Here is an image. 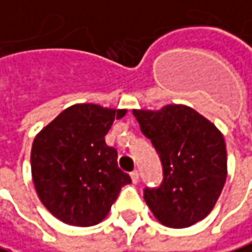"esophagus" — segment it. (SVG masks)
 Returning a JSON list of instances; mask_svg holds the SVG:
<instances>
[{
    "label": "esophagus",
    "mask_w": 252,
    "mask_h": 252,
    "mask_svg": "<svg viewBox=\"0 0 252 252\" xmlns=\"http://www.w3.org/2000/svg\"><path fill=\"white\" fill-rule=\"evenodd\" d=\"M131 180H133V183H139V179H140V176H139V171L137 170H134V171H131Z\"/></svg>",
    "instance_id": "esophagus-1"
}]
</instances>
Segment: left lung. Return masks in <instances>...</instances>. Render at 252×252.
I'll use <instances>...</instances> for the list:
<instances>
[{
	"mask_svg": "<svg viewBox=\"0 0 252 252\" xmlns=\"http://www.w3.org/2000/svg\"><path fill=\"white\" fill-rule=\"evenodd\" d=\"M142 133L162 164V183L143 195L154 216L174 229L189 227L214 208L227 176L221 133L192 107L168 104L161 110H133Z\"/></svg>",
	"mask_w": 252,
	"mask_h": 252,
	"instance_id": "1",
	"label": "left lung"
}]
</instances>
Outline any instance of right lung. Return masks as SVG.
I'll use <instances>...</instances> for the list:
<instances>
[{
    "label": "right lung",
    "mask_w": 252,
    "mask_h": 252,
    "mask_svg": "<svg viewBox=\"0 0 252 252\" xmlns=\"http://www.w3.org/2000/svg\"><path fill=\"white\" fill-rule=\"evenodd\" d=\"M125 109L73 104L35 137L31 152L32 179L44 207L70 226L100 223L121 188L131 183L118 168V152L104 142Z\"/></svg>",
    "instance_id": "add662e5"
}]
</instances>
